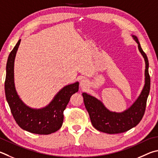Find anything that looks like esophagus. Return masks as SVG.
Segmentation results:
<instances>
[{"instance_id":"1","label":"esophagus","mask_w":158,"mask_h":158,"mask_svg":"<svg viewBox=\"0 0 158 158\" xmlns=\"http://www.w3.org/2000/svg\"><path fill=\"white\" fill-rule=\"evenodd\" d=\"M88 85V81L86 79H82L81 81H80V86L81 88H85Z\"/></svg>"}]
</instances>
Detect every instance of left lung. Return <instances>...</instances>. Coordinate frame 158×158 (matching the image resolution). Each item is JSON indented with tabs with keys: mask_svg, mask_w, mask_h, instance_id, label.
Returning a JSON list of instances; mask_svg holds the SVG:
<instances>
[{
	"mask_svg": "<svg viewBox=\"0 0 158 158\" xmlns=\"http://www.w3.org/2000/svg\"><path fill=\"white\" fill-rule=\"evenodd\" d=\"M132 36L138 44L139 51L144 57L146 64L145 84L135 102L127 110L122 113H116L109 110L100 100L94 97L85 93L82 94L92 124L97 130L103 133L108 134L124 133L136 127L144 116L151 85L148 74V61L147 54L142 49L137 37L135 35Z\"/></svg>",
	"mask_w": 158,
	"mask_h": 158,
	"instance_id": "8db88e82",
	"label": "left lung"
}]
</instances>
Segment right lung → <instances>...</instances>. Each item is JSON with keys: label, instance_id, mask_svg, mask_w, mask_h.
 Listing matches in <instances>:
<instances>
[{"label": "right lung", "instance_id": "obj_1", "mask_svg": "<svg viewBox=\"0 0 158 158\" xmlns=\"http://www.w3.org/2000/svg\"><path fill=\"white\" fill-rule=\"evenodd\" d=\"M21 39L8 56L5 81V96L11 114L22 129L39 135H49L60 129L64 122V110L71 96L79 90V82L67 85L58 92L49 104L35 109L24 104L20 99L14 84V66Z\"/></svg>", "mask_w": 158, "mask_h": 158}]
</instances>
